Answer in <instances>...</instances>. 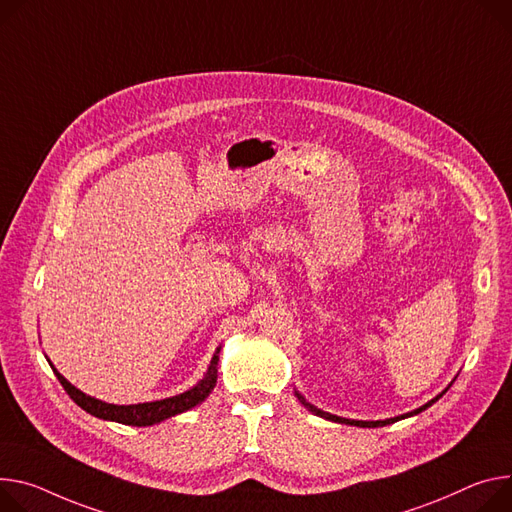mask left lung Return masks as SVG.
<instances>
[{
	"mask_svg": "<svg viewBox=\"0 0 512 512\" xmlns=\"http://www.w3.org/2000/svg\"><path fill=\"white\" fill-rule=\"evenodd\" d=\"M449 388V386H447ZM445 394V390L439 394V396H435L433 400H429L427 404H423L421 408H416V410H412V412H406V414H400V416H394V418H386V421H353V418H343V416H337V414H331V412H324V410H320V408H316V406H312L310 402H306V398L300 394V392H296V396H298V400L312 412V414H316V416H322V418H327V421H333V423H341V425H353V427H367V429H376V427H386V425H392V423H396V421H400V418H406V416H412V414H418V412H423V410H427L431 404H435L441 396Z\"/></svg>",
	"mask_w": 512,
	"mask_h": 512,
	"instance_id": "8db88e82",
	"label": "left lung"
}]
</instances>
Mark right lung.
I'll use <instances>...</instances> for the list:
<instances>
[{"mask_svg":"<svg viewBox=\"0 0 512 512\" xmlns=\"http://www.w3.org/2000/svg\"><path fill=\"white\" fill-rule=\"evenodd\" d=\"M218 353L220 347L216 349L206 376L190 390H185L183 394L165 398V400H155V402H143V404H128V406H118V404H108L102 402L98 398H91L87 394H83L81 390H77L73 384H69L59 371L55 369V365L51 363L57 380L61 382V386L65 388V392L71 396V400L81 406L85 412L94 414L98 418H104V421H114V423H122V425H132V427H151L157 425L165 418H171L175 414H181L185 410H190L194 406H198L200 402H204L208 398V394L214 390L216 386V378H218Z\"/></svg>","mask_w":512,"mask_h":512,"instance_id":"add662e5","label":"right lung"}]
</instances>
